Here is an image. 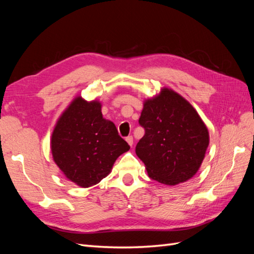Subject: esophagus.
<instances>
[{
	"label": "esophagus",
	"mask_w": 254,
	"mask_h": 254,
	"mask_svg": "<svg viewBox=\"0 0 254 254\" xmlns=\"http://www.w3.org/2000/svg\"><path fill=\"white\" fill-rule=\"evenodd\" d=\"M126 141H127V143H128L130 146L133 145V137H132L131 135L127 136V137H126Z\"/></svg>",
	"instance_id": "34e87169"
}]
</instances>
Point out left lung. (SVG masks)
<instances>
[{
  "label": "left lung",
  "instance_id": "1",
  "mask_svg": "<svg viewBox=\"0 0 254 254\" xmlns=\"http://www.w3.org/2000/svg\"><path fill=\"white\" fill-rule=\"evenodd\" d=\"M139 124L145 134L135 152L152 180L176 186L197 173L209 146V131L181 95L164 88L147 99Z\"/></svg>",
  "mask_w": 254,
  "mask_h": 254
}]
</instances>
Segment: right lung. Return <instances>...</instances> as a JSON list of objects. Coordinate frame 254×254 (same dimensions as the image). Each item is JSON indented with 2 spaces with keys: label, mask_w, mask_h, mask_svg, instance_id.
<instances>
[{
  "label": "right lung",
  "mask_w": 254,
  "mask_h": 254,
  "mask_svg": "<svg viewBox=\"0 0 254 254\" xmlns=\"http://www.w3.org/2000/svg\"><path fill=\"white\" fill-rule=\"evenodd\" d=\"M101 108L97 101L75 98L52 134L54 161L68 180L81 188L108 176L115 160L130 148L113 123L103 119Z\"/></svg>",
  "instance_id": "obj_1"
}]
</instances>
